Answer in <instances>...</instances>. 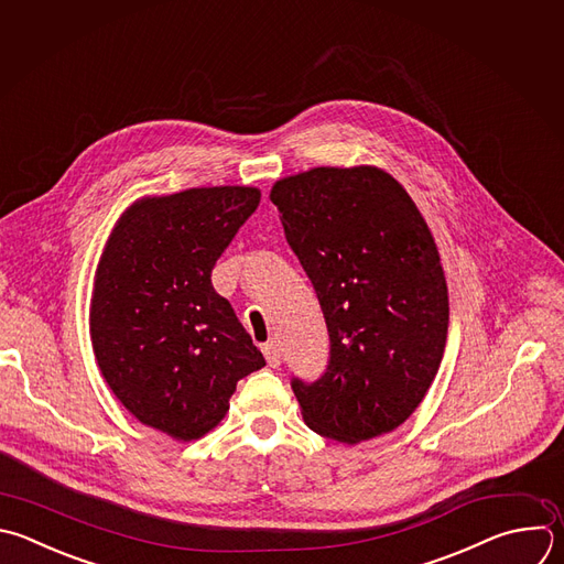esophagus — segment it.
Returning a JSON list of instances; mask_svg holds the SVG:
<instances>
[{
	"label": "esophagus",
	"mask_w": 564,
	"mask_h": 564,
	"mask_svg": "<svg viewBox=\"0 0 564 564\" xmlns=\"http://www.w3.org/2000/svg\"><path fill=\"white\" fill-rule=\"evenodd\" d=\"M263 354H265L268 365H272V367H279V365H281V347H279L276 340L265 343V345H263Z\"/></svg>",
	"instance_id": "1"
}]
</instances>
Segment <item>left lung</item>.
<instances>
[{
  "mask_svg": "<svg viewBox=\"0 0 564 564\" xmlns=\"http://www.w3.org/2000/svg\"><path fill=\"white\" fill-rule=\"evenodd\" d=\"M329 332L314 383L292 379L310 430L356 445L403 425L443 360L449 299L434 237L405 187L373 165L312 167L270 193Z\"/></svg>",
  "mask_w": 564,
  "mask_h": 564,
  "instance_id": "8db88e82",
  "label": "left lung"
}]
</instances>
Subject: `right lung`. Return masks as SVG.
<instances>
[{
    "instance_id": "obj_1",
    "label": "right lung",
    "mask_w": 564,
    "mask_h": 564,
    "mask_svg": "<svg viewBox=\"0 0 564 564\" xmlns=\"http://www.w3.org/2000/svg\"><path fill=\"white\" fill-rule=\"evenodd\" d=\"M248 185L143 197L117 221L95 274L90 338L112 394L143 425L195 441L265 365L213 268L257 210Z\"/></svg>"
}]
</instances>
